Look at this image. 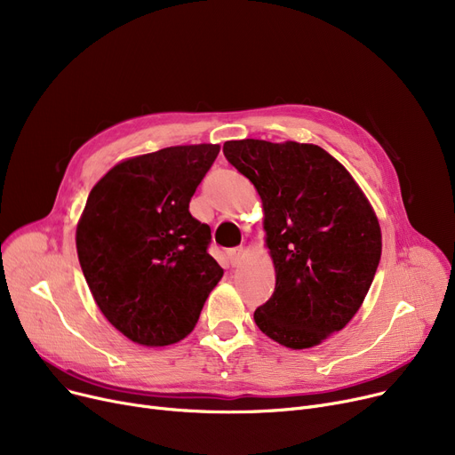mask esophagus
Masks as SVG:
<instances>
[{
	"mask_svg": "<svg viewBox=\"0 0 455 455\" xmlns=\"http://www.w3.org/2000/svg\"><path fill=\"white\" fill-rule=\"evenodd\" d=\"M227 256H228V264H230L232 267L240 266V261H242V258H243V249H242V247H234V249H230V251L227 252Z\"/></svg>",
	"mask_w": 455,
	"mask_h": 455,
	"instance_id": "esophagus-1",
	"label": "esophagus"
}]
</instances>
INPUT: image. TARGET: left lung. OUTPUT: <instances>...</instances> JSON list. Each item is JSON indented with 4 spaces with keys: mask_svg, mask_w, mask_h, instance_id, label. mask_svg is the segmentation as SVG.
Masks as SVG:
<instances>
[{
    "mask_svg": "<svg viewBox=\"0 0 455 455\" xmlns=\"http://www.w3.org/2000/svg\"><path fill=\"white\" fill-rule=\"evenodd\" d=\"M225 158L264 203L276 283L256 307L258 328L288 348H309L360 309L381 256V232L345 167L312 143L232 140Z\"/></svg>",
    "mask_w": 455,
    "mask_h": 455,
    "instance_id": "obj_1",
    "label": "left lung"
}]
</instances>
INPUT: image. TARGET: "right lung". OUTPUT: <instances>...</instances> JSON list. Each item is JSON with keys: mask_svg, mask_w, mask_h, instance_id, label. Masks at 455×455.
<instances>
[{"mask_svg": "<svg viewBox=\"0 0 455 455\" xmlns=\"http://www.w3.org/2000/svg\"><path fill=\"white\" fill-rule=\"evenodd\" d=\"M220 146L165 148L122 164L88 196L77 254L103 315L143 347H165L196 328L223 276L208 254L210 227L189 201Z\"/></svg>", "mask_w": 455, "mask_h": 455, "instance_id": "add662e5", "label": "right lung"}]
</instances>
